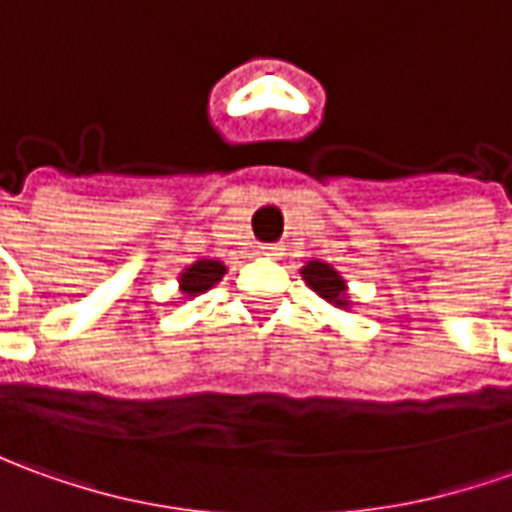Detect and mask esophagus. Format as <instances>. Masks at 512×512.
<instances>
[{"label":"esophagus","mask_w":512,"mask_h":512,"mask_svg":"<svg viewBox=\"0 0 512 512\" xmlns=\"http://www.w3.org/2000/svg\"><path fill=\"white\" fill-rule=\"evenodd\" d=\"M260 255H266V257H271V260H277V257L285 255V249L280 246V243H263V246H260Z\"/></svg>","instance_id":"esophagus-1"}]
</instances>
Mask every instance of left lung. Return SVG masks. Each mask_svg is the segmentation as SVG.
<instances>
[{"instance_id":"1","label":"left lung","mask_w":512,"mask_h":512,"mask_svg":"<svg viewBox=\"0 0 512 512\" xmlns=\"http://www.w3.org/2000/svg\"><path fill=\"white\" fill-rule=\"evenodd\" d=\"M302 280L308 283L311 291H316L319 297L336 308L347 311L350 308V297H347V283L339 271L333 269L330 263H322V260H308L305 266L300 269Z\"/></svg>"}]
</instances>
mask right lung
I'll return each mask as SVG.
<instances>
[{"label":"right lung","mask_w":512,"mask_h":512,"mask_svg":"<svg viewBox=\"0 0 512 512\" xmlns=\"http://www.w3.org/2000/svg\"><path fill=\"white\" fill-rule=\"evenodd\" d=\"M224 274H227V266L221 260H196L193 266H187L179 274V291L184 297H198V294L210 291Z\"/></svg>","instance_id":"add662e5"}]
</instances>
